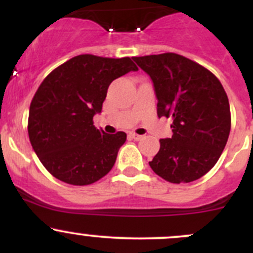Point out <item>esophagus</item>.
<instances>
[{
  "instance_id": "1",
  "label": "esophagus",
  "mask_w": 253,
  "mask_h": 253,
  "mask_svg": "<svg viewBox=\"0 0 253 253\" xmlns=\"http://www.w3.org/2000/svg\"><path fill=\"white\" fill-rule=\"evenodd\" d=\"M129 137H131L132 139H134V141H141V139L143 138V136L134 133V132H131V133H129Z\"/></svg>"
}]
</instances>
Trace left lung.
Returning <instances> with one entry per match:
<instances>
[{"mask_svg": "<svg viewBox=\"0 0 253 253\" xmlns=\"http://www.w3.org/2000/svg\"><path fill=\"white\" fill-rule=\"evenodd\" d=\"M133 61L152 79L158 116L174 120L171 138L160 139L150 168L172 183L198 180L218 162L230 133V106L223 85L207 68L177 53Z\"/></svg>", "mask_w": 253, "mask_h": 253, "instance_id": "left-lung-1", "label": "left lung"}]
</instances>
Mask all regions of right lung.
Returning a JSON list of instances; mask_svg holds the SVG:
<instances>
[{
	"instance_id": "1",
	"label": "right lung",
	"mask_w": 253,
	"mask_h": 253,
	"mask_svg": "<svg viewBox=\"0 0 253 253\" xmlns=\"http://www.w3.org/2000/svg\"><path fill=\"white\" fill-rule=\"evenodd\" d=\"M138 71L129 57L79 55L58 66L38 88L28 133L51 175L76 186L90 185L114 167L125 132L108 134L93 125L114 79Z\"/></svg>"
}]
</instances>
